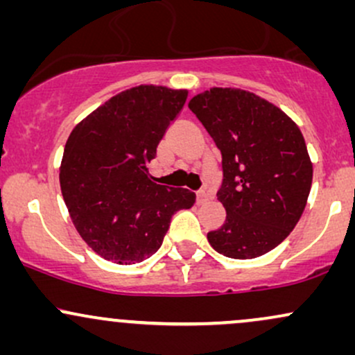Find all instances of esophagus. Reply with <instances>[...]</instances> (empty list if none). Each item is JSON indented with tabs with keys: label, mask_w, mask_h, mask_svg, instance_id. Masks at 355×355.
Returning <instances> with one entry per match:
<instances>
[{
	"label": "esophagus",
	"mask_w": 355,
	"mask_h": 355,
	"mask_svg": "<svg viewBox=\"0 0 355 355\" xmlns=\"http://www.w3.org/2000/svg\"><path fill=\"white\" fill-rule=\"evenodd\" d=\"M210 198V193L207 190H198L197 191V203H205Z\"/></svg>",
	"instance_id": "1"
}]
</instances>
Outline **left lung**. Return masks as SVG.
<instances>
[{
  "mask_svg": "<svg viewBox=\"0 0 355 355\" xmlns=\"http://www.w3.org/2000/svg\"><path fill=\"white\" fill-rule=\"evenodd\" d=\"M189 108L222 153L218 202L222 227L207 234L230 259H255L288 237L312 185V164L299 126L280 108L250 92L211 88Z\"/></svg>",
  "mask_w": 355,
  "mask_h": 355,
  "instance_id": "8db88e82",
  "label": "left lung"
}]
</instances>
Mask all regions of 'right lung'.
Instances as JSON below:
<instances>
[{"label": "right lung", "instance_id": "obj_1", "mask_svg": "<svg viewBox=\"0 0 355 355\" xmlns=\"http://www.w3.org/2000/svg\"><path fill=\"white\" fill-rule=\"evenodd\" d=\"M187 100L185 89L141 85L73 128L60 168L63 200L81 239L105 260L138 263L164 242L195 193L155 183L150 160Z\"/></svg>", "mask_w": 355, "mask_h": 355}]
</instances>
